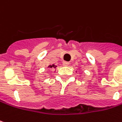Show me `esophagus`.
I'll use <instances>...</instances> for the list:
<instances>
[{"label": "esophagus", "mask_w": 122, "mask_h": 122, "mask_svg": "<svg viewBox=\"0 0 122 122\" xmlns=\"http://www.w3.org/2000/svg\"><path fill=\"white\" fill-rule=\"evenodd\" d=\"M62 65L63 66H68L69 65V63L68 62H65V61H64L63 62H62Z\"/></svg>", "instance_id": "esophagus-1"}]
</instances>
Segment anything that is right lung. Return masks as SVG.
<instances>
[{
  "mask_svg": "<svg viewBox=\"0 0 122 122\" xmlns=\"http://www.w3.org/2000/svg\"><path fill=\"white\" fill-rule=\"evenodd\" d=\"M56 67H57V66L56 65H48V68H49V69H56Z\"/></svg>",
  "mask_w": 122,
  "mask_h": 122,
  "instance_id": "add662e5",
  "label": "right lung"
}]
</instances>
